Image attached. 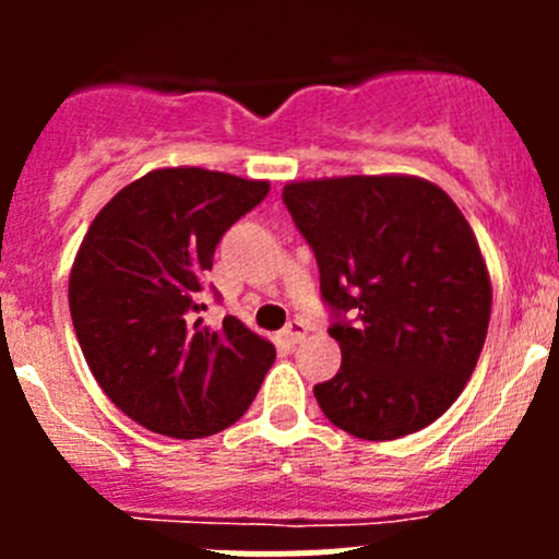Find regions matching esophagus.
<instances>
[{"label":"esophagus","mask_w":559,"mask_h":559,"mask_svg":"<svg viewBox=\"0 0 559 559\" xmlns=\"http://www.w3.org/2000/svg\"><path fill=\"white\" fill-rule=\"evenodd\" d=\"M306 335H308V326L302 324V321H289V324L284 326V341L286 343H302L306 341Z\"/></svg>","instance_id":"esophagus-1"}]
</instances>
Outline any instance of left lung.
Returning <instances> with one entry per match:
<instances>
[{"label": "left lung", "mask_w": 559, "mask_h": 559, "mask_svg": "<svg viewBox=\"0 0 559 559\" xmlns=\"http://www.w3.org/2000/svg\"><path fill=\"white\" fill-rule=\"evenodd\" d=\"M284 202L337 316L330 335L343 362L313 386L319 408L362 441L432 425L471 379L492 311L487 262L460 207L416 175L292 180Z\"/></svg>", "instance_id": "8db88e82"}]
</instances>
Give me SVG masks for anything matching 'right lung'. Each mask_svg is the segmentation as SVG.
Instances as JSON below:
<instances>
[{
  "label": "right lung",
  "instance_id": "right-lung-1",
  "mask_svg": "<svg viewBox=\"0 0 559 559\" xmlns=\"http://www.w3.org/2000/svg\"><path fill=\"white\" fill-rule=\"evenodd\" d=\"M267 180L162 167L97 213L70 270V313L94 379L129 419L167 438L227 430L257 397L275 346L227 316L202 324V275Z\"/></svg>",
  "mask_w": 559,
  "mask_h": 559
}]
</instances>
